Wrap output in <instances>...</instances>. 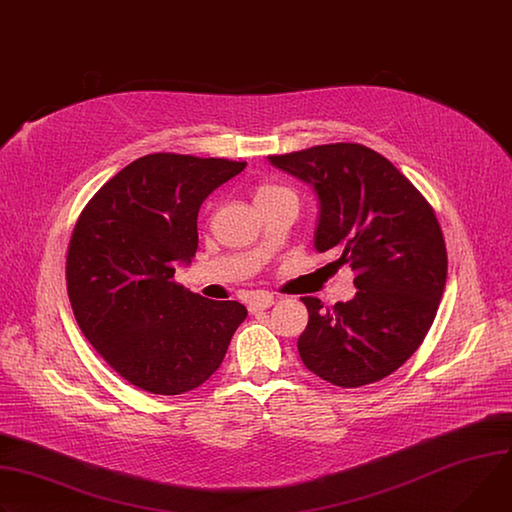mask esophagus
<instances>
[{"label":"esophagus","mask_w":512,"mask_h":512,"mask_svg":"<svg viewBox=\"0 0 512 512\" xmlns=\"http://www.w3.org/2000/svg\"><path fill=\"white\" fill-rule=\"evenodd\" d=\"M273 304V296L271 294H257L249 300V312H259V310H265Z\"/></svg>","instance_id":"esophagus-1"}]
</instances>
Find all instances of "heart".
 <instances>
[{"label": "heart", "mask_w": 512, "mask_h": 512, "mask_svg": "<svg viewBox=\"0 0 512 512\" xmlns=\"http://www.w3.org/2000/svg\"><path fill=\"white\" fill-rule=\"evenodd\" d=\"M286 188H277V185H261V188L257 190V196H269V194H275V192H284ZM255 196V198H257Z\"/></svg>", "instance_id": "obj_1"}]
</instances>
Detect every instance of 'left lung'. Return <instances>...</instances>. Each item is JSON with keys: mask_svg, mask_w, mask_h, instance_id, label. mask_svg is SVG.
<instances>
[{"mask_svg": "<svg viewBox=\"0 0 512 512\" xmlns=\"http://www.w3.org/2000/svg\"><path fill=\"white\" fill-rule=\"evenodd\" d=\"M267 159L314 190V249L355 271L349 302L327 310L302 298V363L341 388L390 376L421 347L445 290L447 251L433 208L386 157L357 143Z\"/></svg>", "mask_w": 512, "mask_h": 512, "instance_id": "8db88e82", "label": "left lung"}]
</instances>
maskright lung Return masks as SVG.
I'll use <instances>...</instances> for the list:
<instances>
[{
  "mask_svg": "<svg viewBox=\"0 0 512 512\" xmlns=\"http://www.w3.org/2000/svg\"><path fill=\"white\" fill-rule=\"evenodd\" d=\"M247 163L155 153L118 171L81 212L67 292L81 333L108 365L151 394L202 386L247 318L173 282L198 249V212Z\"/></svg>",
  "mask_w": 512,
  "mask_h": 512,
  "instance_id": "add662e5",
  "label": "right lung"
}]
</instances>
